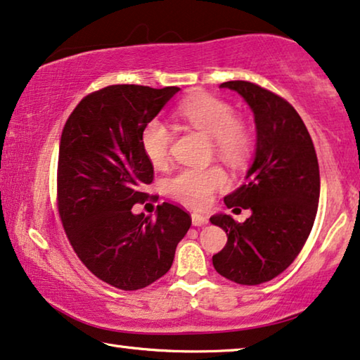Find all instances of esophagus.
Returning <instances> with one entry per match:
<instances>
[{"label": "esophagus", "mask_w": 360, "mask_h": 360, "mask_svg": "<svg viewBox=\"0 0 360 360\" xmlns=\"http://www.w3.org/2000/svg\"><path fill=\"white\" fill-rule=\"evenodd\" d=\"M207 223H208L207 217H203L200 213H192V224H194V226L200 228V226H205Z\"/></svg>", "instance_id": "34e87169"}]
</instances>
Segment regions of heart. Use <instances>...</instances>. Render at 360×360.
<instances>
[{"label":"heart","mask_w":360,"mask_h":360,"mask_svg":"<svg viewBox=\"0 0 360 360\" xmlns=\"http://www.w3.org/2000/svg\"><path fill=\"white\" fill-rule=\"evenodd\" d=\"M182 120L212 139L214 153L224 162L239 165L248 157L252 137L249 127L236 117L233 106L210 94H194L178 108ZM171 131L165 122L153 120L143 127L141 146L155 168H165L169 162ZM228 184L224 171L218 166L194 169L184 168L166 182L168 194L184 205L203 208L212 202L217 191Z\"/></svg>","instance_id":"1"}]
</instances>
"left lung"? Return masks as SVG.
<instances>
[{
	"label": "left lung",
	"mask_w": 360,
	"mask_h": 360,
	"mask_svg": "<svg viewBox=\"0 0 360 360\" xmlns=\"http://www.w3.org/2000/svg\"><path fill=\"white\" fill-rule=\"evenodd\" d=\"M238 92L254 112L255 157L245 182L224 197L228 208L252 214L238 223L213 214L228 243L213 255L219 275L238 284H262L292 264L312 231L320 198V171L314 142L297 111L281 96L245 80L219 85Z\"/></svg>",
	"instance_id": "8db88e82"
}]
</instances>
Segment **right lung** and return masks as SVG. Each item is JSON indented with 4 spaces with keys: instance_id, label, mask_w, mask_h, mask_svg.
<instances>
[{
    "instance_id": "1",
    "label": "right lung",
    "mask_w": 360,
    "mask_h": 360,
    "mask_svg": "<svg viewBox=\"0 0 360 360\" xmlns=\"http://www.w3.org/2000/svg\"><path fill=\"white\" fill-rule=\"evenodd\" d=\"M179 87L110 85L80 100L61 134L58 210L80 262L101 281L122 291L162 278L189 231V213L173 203L155 218L136 214L153 181L141 136Z\"/></svg>"
}]
</instances>
